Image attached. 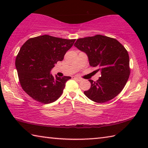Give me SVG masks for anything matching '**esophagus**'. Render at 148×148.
<instances>
[{
	"label": "esophagus",
	"instance_id": "1",
	"mask_svg": "<svg viewBox=\"0 0 148 148\" xmlns=\"http://www.w3.org/2000/svg\"><path fill=\"white\" fill-rule=\"evenodd\" d=\"M74 77V79H77V81H82V79H81V78L77 77Z\"/></svg>",
	"mask_w": 148,
	"mask_h": 148
}]
</instances>
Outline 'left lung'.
Listing matches in <instances>:
<instances>
[{"label": "left lung", "mask_w": 148, "mask_h": 148, "mask_svg": "<svg viewBox=\"0 0 148 148\" xmlns=\"http://www.w3.org/2000/svg\"><path fill=\"white\" fill-rule=\"evenodd\" d=\"M74 46L86 53L90 66L101 72L97 81L89 80L91 88L84 95L97 103L114 99L124 88L130 74L127 49L118 40L102 35L78 39Z\"/></svg>", "instance_id": "1"}]
</instances>
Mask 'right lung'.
Instances as JSON below:
<instances>
[{
  "label": "right lung",
  "instance_id": "obj_1",
  "mask_svg": "<svg viewBox=\"0 0 148 148\" xmlns=\"http://www.w3.org/2000/svg\"><path fill=\"white\" fill-rule=\"evenodd\" d=\"M75 40L43 35L29 39L21 46L15 65L22 89L33 99L47 104L62 95L71 77H54L50 71L63 60Z\"/></svg>",
  "mask_w": 148,
  "mask_h": 148
}]
</instances>
